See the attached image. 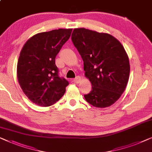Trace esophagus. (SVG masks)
I'll return each mask as SVG.
<instances>
[{"label": "esophagus", "instance_id": "34e87169", "mask_svg": "<svg viewBox=\"0 0 152 152\" xmlns=\"http://www.w3.org/2000/svg\"><path fill=\"white\" fill-rule=\"evenodd\" d=\"M80 80H81V78L80 76H76L75 78L74 79V83H79L80 82Z\"/></svg>", "mask_w": 152, "mask_h": 152}]
</instances>
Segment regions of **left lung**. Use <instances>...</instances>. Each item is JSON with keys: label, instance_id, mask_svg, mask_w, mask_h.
<instances>
[{"label": "left lung", "instance_id": "left-lung-1", "mask_svg": "<svg viewBox=\"0 0 152 152\" xmlns=\"http://www.w3.org/2000/svg\"><path fill=\"white\" fill-rule=\"evenodd\" d=\"M72 40L84 63L85 75L91 83L85 100L98 108L110 107L124 92L129 77L127 52L114 36L85 28H76Z\"/></svg>", "mask_w": 152, "mask_h": 152}]
</instances>
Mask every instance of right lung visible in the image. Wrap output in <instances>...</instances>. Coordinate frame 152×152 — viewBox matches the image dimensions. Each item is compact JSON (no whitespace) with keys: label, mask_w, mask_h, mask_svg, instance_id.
<instances>
[{"label":"right lung","mask_w":152,"mask_h":152,"mask_svg":"<svg viewBox=\"0 0 152 152\" xmlns=\"http://www.w3.org/2000/svg\"><path fill=\"white\" fill-rule=\"evenodd\" d=\"M72 31L58 29L36 34L27 40L21 50L17 78L25 94L37 105H52L65 92L69 83L58 76L55 58Z\"/></svg>","instance_id":"right-lung-1"}]
</instances>
